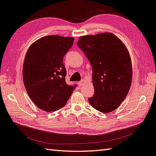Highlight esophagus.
I'll return each mask as SVG.
<instances>
[{"label":"esophagus","instance_id":"obj_1","mask_svg":"<svg viewBox=\"0 0 156 156\" xmlns=\"http://www.w3.org/2000/svg\"><path fill=\"white\" fill-rule=\"evenodd\" d=\"M83 84H84V82H83V80H81V81H79V82L78 83V85H79V87H81L82 85H83Z\"/></svg>","mask_w":156,"mask_h":156}]
</instances>
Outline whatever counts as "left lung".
Returning <instances> with one entry per match:
<instances>
[{"mask_svg": "<svg viewBox=\"0 0 156 156\" xmlns=\"http://www.w3.org/2000/svg\"><path fill=\"white\" fill-rule=\"evenodd\" d=\"M78 47L92 66V107L101 112L115 111L126 98L132 83V63L127 48L111 33L79 37Z\"/></svg>", "mask_w": 156, "mask_h": 156, "instance_id": "left-lung-1", "label": "left lung"}]
</instances>
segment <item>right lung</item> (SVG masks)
I'll list each match as a JSON object with an SVG mask.
<instances>
[{
	"label": "right lung",
	"mask_w": 156,
	"mask_h": 156,
	"mask_svg": "<svg viewBox=\"0 0 156 156\" xmlns=\"http://www.w3.org/2000/svg\"><path fill=\"white\" fill-rule=\"evenodd\" d=\"M73 41V37L45 36L30 45L26 53L22 71L25 88L34 104L44 111L64 107L75 89L66 82L63 63Z\"/></svg>",
	"instance_id": "right-lung-1"
}]
</instances>
